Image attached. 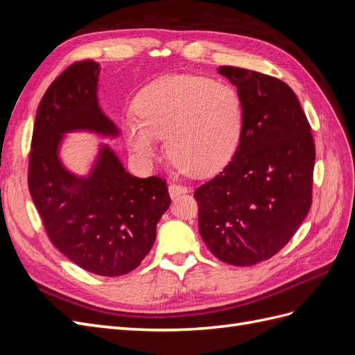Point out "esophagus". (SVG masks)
Returning <instances> with one entry per match:
<instances>
[{"label": "esophagus", "mask_w": 355, "mask_h": 355, "mask_svg": "<svg viewBox=\"0 0 355 355\" xmlns=\"http://www.w3.org/2000/svg\"><path fill=\"white\" fill-rule=\"evenodd\" d=\"M188 191L189 189L187 187H182V185H178V184H170L168 185V196L171 198H176L180 194H187Z\"/></svg>", "instance_id": "obj_1"}]
</instances>
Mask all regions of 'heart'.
<instances>
[{
  "mask_svg": "<svg viewBox=\"0 0 355 355\" xmlns=\"http://www.w3.org/2000/svg\"><path fill=\"white\" fill-rule=\"evenodd\" d=\"M137 115L123 121L132 153L151 161L167 137L170 158L196 176L216 173L237 151L244 108L241 96L227 83L173 73L151 83L136 99Z\"/></svg>",
  "mask_w": 355,
  "mask_h": 355,
  "instance_id": "1",
  "label": "heart"
}]
</instances>
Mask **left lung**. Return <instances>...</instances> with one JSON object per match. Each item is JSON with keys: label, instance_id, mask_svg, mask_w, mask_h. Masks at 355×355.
Segmentation results:
<instances>
[{"label": "left lung", "instance_id": "obj_1", "mask_svg": "<svg viewBox=\"0 0 355 355\" xmlns=\"http://www.w3.org/2000/svg\"><path fill=\"white\" fill-rule=\"evenodd\" d=\"M241 96L237 151L196 191L202 241L219 261L250 266L293 237L311 207L315 145L293 90L256 71L219 67Z\"/></svg>", "mask_w": 355, "mask_h": 355}]
</instances>
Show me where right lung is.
Masks as SVG:
<instances>
[{
  "label": "right lung",
  "mask_w": 355,
  "mask_h": 355,
  "mask_svg": "<svg viewBox=\"0 0 355 355\" xmlns=\"http://www.w3.org/2000/svg\"><path fill=\"white\" fill-rule=\"evenodd\" d=\"M99 73L98 62H75L42 96L28 185L56 249L85 271L118 277L133 271L151 250L171 201L163 179L132 176L105 144L85 176L63 164L60 148L68 133L120 136L99 105Z\"/></svg>",
  "instance_id": "add662e5"
}]
</instances>
